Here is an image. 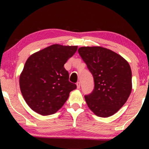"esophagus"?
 <instances>
[{
	"label": "esophagus",
	"mask_w": 149,
	"mask_h": 149,
	"mask_svg": "<svg viewBox=\"0 0 149 149\" xmlns=\"http://www.w3.org/2000/svg\"><path fill=\"white\" fill-rule=\"evenodd\" d=\"M80 87H81V83H80V82H77V89L80 88Z\"/></svg>",
	"instance_id": "obj_1"
}]
</instances>
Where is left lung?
I'll return each instance as SVG.
<instances>
[{
    "label": "left lung",
    "instance_id": "left-lung-1",
    "mask_svg": "<svg viewBox=\"0 0 149 149\" xmlns=\"http://www.w3.org/2000/svg\"><path fill=\"white\" fill-rule=\"evenodd\" d=\"M79 54L93 75L94 89L85 99L95 115L108 117L124 105L132 91V70L117 53L102 47H82Z\"/></svg>",
    "mask_w": 149,
    "mask_h": 149
}]
</instances>
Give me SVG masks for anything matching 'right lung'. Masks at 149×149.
I'll use <instances>...</instances> for the list:
<instances>
[{
    "mask_svg": "<svg viewBox=\"0 0 149 149\" xmlns=\"http://www.w3.org/2000/svg\"><path fill=\"white\" fill-rule=\"evenodd\" d=\"M77 48L55 44L28 58L20 74L19 87L26 102L34 112L44 116L56 113L77 88L68 81L64 66Z\"/></svg>",
    "mask_w": 149,
    "mask_h": 149,
    "instance_id": "add662e5",
    "label": "right lung"
}]
</instances>
